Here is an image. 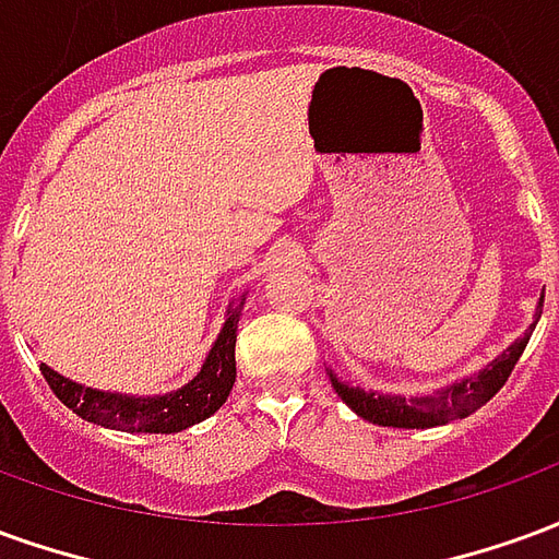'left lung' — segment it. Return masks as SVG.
<instances>
[{"instance_id":"obj_1","label":"left lung","mask_w":559,"mask_h":559,"mask_svg":"<svg viewBox=\"0 0 559 559\" xmlns=\"http://www.w3.org/2000/svg\"><path fill=\"white\" fill-rule=\"evenodd\" d=\"M542 299H545V293H542ZM539 314H536V320H539ZM533 329H536V323L530 326V332ZM530 332H524V338H518L488 368H481L479 374L467 377L461 383H452L449 389H440L437 395H425V399L374 395V392H365V389H353L347 383H341L338 377H332V386H335L341 401L356 416L374 421V425H383V428H433V425H445V421L464 419L469 413H476L481 404H488L503 389V383L512 374V368L521 359V353L527 347Z\"/></svg>"}]
</instances>
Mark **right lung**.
Instances as JSON below:
<instances>
[{
	"label": "right lung",
	"instance_id": "1",
	"mask_svg": "<svg viewBox=\"0 0 559 559\" xmlns=\"http://www.w3.org/2000/svg\"><path fill=\"white\" fill-rule=\"evenodd\" d=\"M239 308L227 314V323L221 329L215 347L209 350L206 362L200 374L182 386L179 392L160 395V399H128V395H110L98 389H86L71 383L62 374L50 371L41 365V374L47 386L68 411H74L80 419L95 421L102 428L131 433H176L191 428L197 421L209 419L230 395L236 383V323H239Z\"/></svg>",
	"mask_w": 559,
	"mask_h": 559
}]
</instances>
